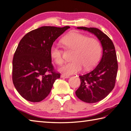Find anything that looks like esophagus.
<instances>
[{"mask_svg":"<svg viewBox=\"0 0 131 131\" xmlns=\"http://www.w3.org/2000/svg\"><path fill=\"white\" fill-rule=\"evenodd\" d=\"M61 77H62V78L67 79V78H69V76H68V75H65V74H62V75H61Z\"/></svg>","mask_w":131,"mask_h":131,"instance_id":"esophagus-1","label":"esophagus"}]
</instances>
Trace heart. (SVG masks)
<instances>
[{"label": "heart", "mask_w": 131, "mask_h": 131, "mask_svg": "<svg viewBox=\"0 0 131 131\" xmlns=\"http://www.w3.org/2000/svg\"><path fill=\"white\" fill-rule=\"evenodd\" d=\"M62 43L67 49L74 50L71 62L60 68L65 74H72L80 71L82 67L86 69L94 67L99 60L101 55V46L99 41L81 33H72L62 39ZM52 60L58 65L64 62L63 51L57 45H53L50 50Z\"/></svg>", "instance_id": "b5f03b06"}]
</instances>
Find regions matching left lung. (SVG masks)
<instances>
[{
	"mask_svg": "<svg viewBox=\"0 0 131 131\" xmlns=\"http://www.w3.org/2000/svg\"><path fill=\"white\" fill-rule=\"evenodd\" d=\"M97 37L102 47V57L98 64L90 72L80 76L81 84L75 93L80 100L86 103H95L108 95L115 86L118 72V62L113 42L100 29L77 27Z\"/></svg>",
	"mask_w": 131,
	"mask_h": 131,
	"instance_id": "obj_1",
	"label": "left lung"
}]
</instances>
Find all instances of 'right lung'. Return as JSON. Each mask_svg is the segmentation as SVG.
Listing matches in <instances>:
<instances>
[{"label":"right lung","instance_id":"right-lung-1","mask_svg":"<svg viewBox=\"0 0 131 131\" xmlns=\"http://www.w3.org/2000/svg\"><path fill=\"white\" fill-rule=\"evenodd\" d=\"M69 28L42 26L21 39L13 56L12 80L16 89L26 100L38 102L44 100L55 81L60 78V74L53 71L50 50Z\"/></svg>","mask_w":131,"mask_h":131}]
</instances>
